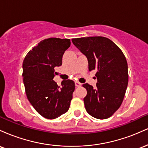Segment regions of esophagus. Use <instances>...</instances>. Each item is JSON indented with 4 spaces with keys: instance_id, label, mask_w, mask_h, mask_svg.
I'll return each instance as SVG.
<instances>
[{
    "instance_id": "esophagus-1",
    "label": "esophagus",
    "mask_w": 148,
    "mask_h": 148,
    "mask_svg": "<svg viewBox=\"0 0 148 148\" xmlns=\"http://www.w3.org/2000/svg\"><path fill=\"white\" fill-rule=\"evenodd\" d=\"M75 86H76V87H80V86H81V83L78 82V81H76V82H75Z\"/></svg>"
}]
</instances>
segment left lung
Instances as JSON below:
<instances>
[{"label":"left lung","mask_w":148,"mask_h":148,"mask_svg":"<svg viewBox=\"0 0 148 148\" xmlns=\"http://www.w3.org/2000/svg\"><path fill=\"white\" fill-rule=\"evenodd\" d=\"M72 41L87 58L90 72H97L96 88L83 85L87 90L84 99L86 111L100 120L108 118L121 106L126 92L129 78L126 58L106 37H80Z\"/></svg>","instance_id":"obj_1"}]
</instances>
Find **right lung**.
Masks as SVG:
<instances>
[{
  "label": "right lung",
  "mask_w": 148,
  "mask_h": 148,
  "mask_svg": "<svg viewBox=\"0 0 148 148\" xmlns=\"http://www.w3.org/2000/svg\"><path fill=\"white\" fill-rule=\"evenodd\" d=\"M70 45L69 39H45L33 47L23 60L22 76L27 98L45 118H57L70 106L75 89L74 81H62L60 87L53 80L56 74L55 67L62 65V56Z\"/></svg>",
  "instance_id": "1"
}]
</instances>
